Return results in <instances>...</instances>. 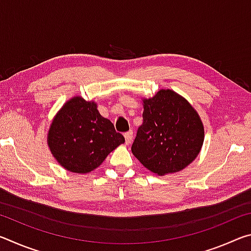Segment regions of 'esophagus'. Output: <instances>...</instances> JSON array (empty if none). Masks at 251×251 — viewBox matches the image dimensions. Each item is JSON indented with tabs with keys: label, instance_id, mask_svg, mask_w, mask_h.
<instances>
[{
	"label": "esophagus",
	"instance_id": "obj_1",
	"mask_svg": "<svg viewBox=\"0 0 251 251\" xmlns=\"http://www.w3.org/2000/svg\"><path fill=\"white\" fill-rule=\"evenodd\" d=\"M124 136H125V142H126L127 145H128V144H130L131 139H133V131H131V130L127 131V133L124 134Z\"/></svg>",
	"mask_w": 251,
	"mask_h": 251
}]
</instances>
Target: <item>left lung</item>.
<instances>
[{
	"instance_id": "obj_1",
	"label": "left lung",
	"mask_w": 251,
	"mask_h": 251,
	"mask_svg": "<svg viewBox=\"0 0 251 251\" xmlns=\"http://www.w3.org/2000/svg\"><path fill=\"white\" fill-rule=\"evenodd\" d=\"M143 124L131 145L134 156L160 176L188 166L205 137L198 113L172 90H160L151 99L143 100Z\"/></svg>"
}]
</instances>
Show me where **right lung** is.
Here are the masks:
<instances>
[{
	"label": "right lung",
	"mask_w": 251,
	"mask_h": 251,
	"mask_svg": "<svg viewBox=\"0 0 251 251\" xmlns=\"http://www.w3.org/2000/svg\"><path fill=\"white\" fill-rule=\"evenodd\" d=\"M125 142L113 123L97 110L95 101L75 96L66 101L50 124L48 145L54 158L67 171L92 172L110 151Z\"/></svg>",
	"instance_id": "add662e5"
}]
</instances>
